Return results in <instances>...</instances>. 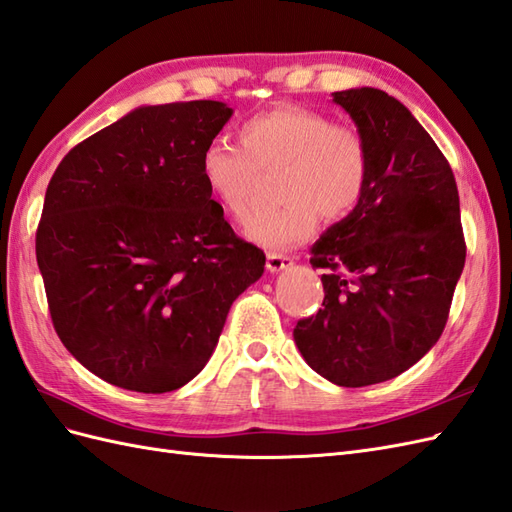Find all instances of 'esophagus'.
Instances as JSON below:
<instances>
[{
	"mask_svg": "<svg viewBox=\"0 0 512 512\" xmlns=\"http://www.w3.org/2000/svg\"><path fill=\"white\" fill-rule=\"evenodd\" d=\"M288 267H293V258L284 256V254H267V269L271 273H278L284 271Z\"/></svg>",
	"mask_w": 512,
	"mask_h": 512,
	"instance_id": "34e87169",
	"label": "esophagus"
}]
</instances>
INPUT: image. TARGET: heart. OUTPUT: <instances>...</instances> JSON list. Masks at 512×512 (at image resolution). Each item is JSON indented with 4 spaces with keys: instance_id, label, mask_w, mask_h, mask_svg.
<instances>
[{
    "instance_id": "heart-1",
    "label": "heart",
    "mask_w": 512,
    "mask_h": 512,
    "mask_svg": "<svg viewBox=\"0 0 512 512\" xmlns=\"http://www.w3.org/2000/svg\"><path fill=\"white\" fill-rule=\"evenodd\" d=\"M239 146L213 140L200 155V176L232 219H245L260 176L278 174L282 204L254 217L245 237L265 250H288L306 241L319 217L340 222L364 198L370 153L351 124H334L316 109L282 105L247 118L237 131Z\"/></svg>"
}]
</instances>
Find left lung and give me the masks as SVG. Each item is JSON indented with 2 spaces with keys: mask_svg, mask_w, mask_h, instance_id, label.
<instances>
[{
  "mask_svg": "<svg viewBox=\"0 0 512 512\" xmlns=\"http://www.w3.org/2000/svg\"><path fill=\"white\" fill-rule=\"evenodd\" d=\"M362 131L370 174L357 209L312 245L323 308L293 331L312 370L342 388L398 377L446 327L465 265L450 163L409 109L377 88L334 92Z\"/></svg>",
  "mask_w": 512,
  "mask_h": 512,
  "instance_id": "8db88e82",
  "label": "left lung"
}]
</instances>
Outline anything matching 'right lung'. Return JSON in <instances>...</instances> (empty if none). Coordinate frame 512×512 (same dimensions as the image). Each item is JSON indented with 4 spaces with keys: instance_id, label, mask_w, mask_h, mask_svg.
I'll return each mask as SVG.
<instances>
[{
    "instance_id": "obj_1",
    "label": "right lung",
    "mask_w": 512,
    "mask_h": 512,
    "mask_svg": "<svg viewBox=\"0 0 512 512\" xmlns=\"http://www.w3.org/2000/svg\"><path fill=\"white\" fill-rule=\"evenodd\" d=\"M230 116L219 101L137 107L51 176L36 230L51 321L68 353L118 388H183L265 271L200 176Z\"/></svg>"
}]
</instances>
